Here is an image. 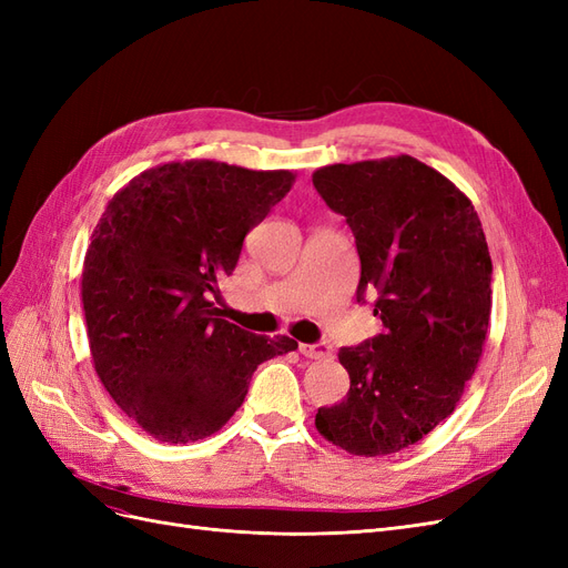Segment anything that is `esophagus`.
Wrapping results in <instances>:
<instances>
[{"label":"esophagus","instance_id":"esophagus-1","mask_svg":"<svg viewBox=\"0 0 568 568\" xmlns=\"http://www.w3.org/2000/svg\"><path fill=\"white\" fill-rule=\"evenodd\" d=\"M301 355L305 357H315V359H322V357H329L332 355V346L326 341H317V343H301L298 346Z\"/></svg>","mask_w":568,"mask_h":568}]
</instances>
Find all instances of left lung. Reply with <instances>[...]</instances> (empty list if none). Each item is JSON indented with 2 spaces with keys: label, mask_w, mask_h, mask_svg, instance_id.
<instances>
[{
  "label": "left lung",
  "mask_w": 568,
  "mask_h": 568,
  "mask_svg": "<svg viewBox=\"0 0 568 568\" xmlns=\"http://www.w3.org/2000/svg\"><path fill=\"white\" fill-rule=\"evenodd\" d=\"M324 203L355 236L357 303L384 329L338 351L351 388L317 432L353 455H390L453 415L484 353L493 263L471 201L412 156L326 165Z\"/></svg>",
  "instance_id": "1"
}]
</instances>
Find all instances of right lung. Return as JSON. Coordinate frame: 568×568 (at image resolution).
Returning a JSON list of instances; mask_svg holds the SVG:
<instances>
[{
    "label": "right lung",
    "mask_w": 568,
    "mask_h": 568,
    "mask_svg": "<svg viewBox=\"0 0 568 568\" xmlns=\"http://www.w3.org/2000/svg\"><path fill=\"white\" fill-rule=\"evenodd\" d=\"M291 182L288 170L165 163L120 189L101 215L82 272L94 369L156 440L215 434L242 407L257 365L298 348L222 320L211 303Z\"/></svg>",
    "instance_id": "obj_1"
}]
</instances>
